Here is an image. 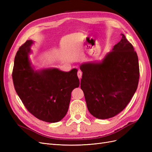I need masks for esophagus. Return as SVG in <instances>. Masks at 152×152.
<instances>
[{"mask_svg":"<svg viewBox=\"0 0 152 152\" xmlns=\"http://www.w3.org/2000/svg\"><path fill=\"white\" fill-rule=\"evenodd\" d=\"M82 75V72L80 71V70L78 71V72H77V76H78V77H79V79H81Z\"/></svg>","mask_w":152,"mask_h":152,"instance_id":"1","label":"esophagus"}]
</instances>
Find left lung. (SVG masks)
<instances>
[{
	"mask_svg": "<svg viewBox=\"0 0 152 152\" xmlns=\"http://www.w3.org/2000/svg\"><path fill=\"white\" fill-rule=\"evenodd\" d=\"M122 35L119 42L102 61L82 63L80 87L90 113L97 118L117 115L126 107L138 85V58Z\"/></svg>",
	"mask_w": 152,
	"mask_h": 152,
	"instance_id": "left-lung-1",
	"label": "left lung"
}]
</instances>
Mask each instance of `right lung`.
I'll return each mask as SVG.
<instances>
[{"mask_svg":"<svg viewBox=\"0 0 152 152\" xmlns=\"http://www.w3.org/2000/svg\"><path fill=\"white\" fill-rule=\"evenodd\" d=\"M34 44L28 40L15 58L12 80L15 89L26 108L36 118L54 123L66 115L71 93L79 86L77 69L63 72L56 68L35 70L29 54Z\"/></svg>","mask_w":152,"mask_h":152,"instance_id":"right-lung-1","label":"right lung"}]
</instances>
